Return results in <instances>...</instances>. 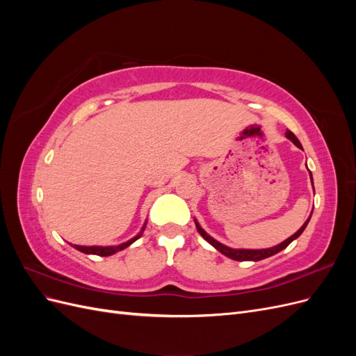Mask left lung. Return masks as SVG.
<instances>
[{
  "instance_id": "left-lung-1",
  "label": "left lung",
  "mask_w": 356,
  "mask_h": 356,
  "mask_svg": "<svg viewBox=\"0 0 356 356\" xmlns=\"http://www.w3.org/2000/svg\"><path fill=\"white\" fill-rule=\"evenodd\" d=\"M286 138L291 139V141H293L298 148H303V147H301L298 139H297V136H296L293 132H291V131L286 132ZM310 178H312V174H310ZM312 182H314V181H312ZM310 217H312V215H310ZM310 217H309V220H310ZM309 220H307L303 225H301V229H300L297 233H294V234L291 236V238H288L285 242L279 243L277 246L268 248V250H232V248H227V246L221 245L220 242L212 239L209 234L204 233L203 229L197 224V221H196V229H197V232L200 233V236H202V238H203L204 241H208L213 248H217V250H218L221 254H224L225 257L232 258V260H236V261H260V260H264V258H267V257H272V255L277 254L279 251L285 250V248H286L291 242H293L294 239H297L298 236H300L301 233H303V230L306 229V225H307Z\"/></svg>"
}]
</instances>
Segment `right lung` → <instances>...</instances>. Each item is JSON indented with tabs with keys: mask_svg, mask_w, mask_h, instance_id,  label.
<instances>
[{
	"mask_svg": "<svg viewBox=\"0 0 356 356\" xmlns=\"http://www.w3.org/2000/svg\"><path fill=\"white\" fill-rule=\"evenodd\" d=\"M139 238H141V233H139L138 236H135L134 239L127 241V242H124L122 245H117V246H79V245H75L74 248H75V250L84 252V254H95V255H99V257H106V255H111V254H115L118 251L124 250V248H127L129 245L134 243Z\"/></svg>",
	"mask_w": 356,
	"mask_h": 356,
	"instance_id": "1",
	"label": "right lung"
}]
</instances>
